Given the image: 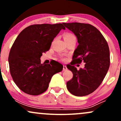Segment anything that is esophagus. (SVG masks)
I'll return each instance as SVG.
<instances>
[{
  "instance_id": "obj_1",
  "label": "esophagus",
  "mask_w": 121,
  "mask_h": 121,
  "mask_svg": "<svg viewBox=\"0 0 121 121\" xmlns=\"http://www.w3.org/2000/svg\"><path fill=\"white\" fill-rule=\"evenodd\" d=\"M68 70V68H67V67H66V65H63V70L64 71H66V70Z\"/></svg>"
}]
</instances>
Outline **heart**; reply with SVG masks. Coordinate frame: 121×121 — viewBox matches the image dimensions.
<instances>
[{"mask_svg": "<svg viewBox=\"0 0 121 121\" xmlns=\"http://www.w3.org/2000/svg\"><path fill=\"white\" fill-rule=\"evenodd\" d=\"M73 38H76V37H75V36L73 34H70V33H67V34H66L64 35V40H69Z\"/></svg>", "mask_w": 121, "mask_h": 121, "instance_id": "heart-1", "label": "heart"}]
</instances>
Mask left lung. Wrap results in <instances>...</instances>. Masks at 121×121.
I'll use <instances>...</instances> for the list:
<instances>
[{"instance_id":"1","label":"left lung","mask_w":121,"mask_h":121,"mask_svg":"<svg viewBox=\"0 0 121 121\" xmlns=\"http://www.w3.org/2000/svg\"><path fill=\"white\" fill-rule=\"evenodd\" d=\"M76 36L78 45L74 50L73 61L68 66L73 78L66 83L69 92L76 96L93 93L100 85L110 66V51L107 41L95 27L80 23H62ZM82 61L85 67L78 71L73 65Z\"/></svg>"}]
</instances>
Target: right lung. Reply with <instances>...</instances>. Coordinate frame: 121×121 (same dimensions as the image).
I'll return each instance as SVG.
<instances>
[{
    "instance_id": "1",
    "label": "right lung",
    "mask_w": 121,
    "mask_h": 121,
    "mask_svg": "<svg viewBox=\"0 0 121 121\" xmlns=\"http://www.w3.org/2000/svg\"><path fill=\"white\" fill-rule=\"evenodd\" d=\"M61 23L35 24L19 34L8 57L11 75L21 91L37 95L47 91L54 74L62 71L63 65L57 61L41 64L43 53L50 49L52 41L61 30Z\"/></svg>"
}]
</instances>
